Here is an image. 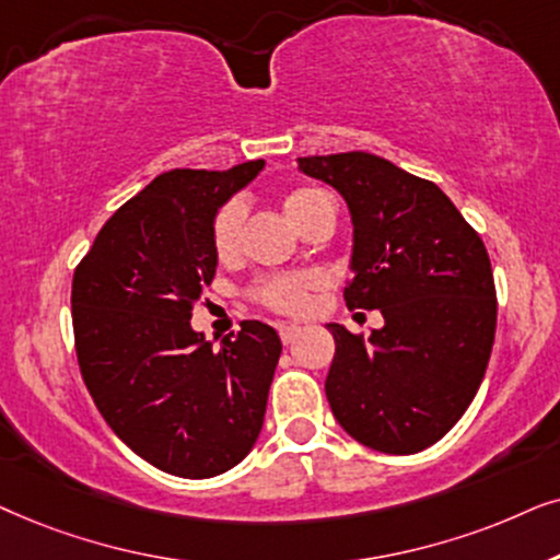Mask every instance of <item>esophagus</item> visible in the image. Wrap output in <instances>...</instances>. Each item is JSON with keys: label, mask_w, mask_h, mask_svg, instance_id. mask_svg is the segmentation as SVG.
<instances>
[{"label": "esophagus", "mask_w": 560, "mask_h": 560, "mask_svg": "<svg viewBox=\"0 0 560 560\" xmlns=\"http://www.w3.org/2000/svg\"><path fill=\"white\" fill-rule=\"evenodd\" d=\"M300 332H302L300 325H279V335H281V342H284V346H292Z\"/></svg>", "instance_id": "1"}]
</instances>
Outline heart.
I'll return each mask as SVG.
<instances>
[{"mask_svg":"<svg viewBox=\"0 0 560 560\" xmlns=\"http://www.w3.org/2000/svg\"><path fill=\"white\" fill-rule=\"evenodd\" d=\"M325 202H330V199H327L323 191L302 186V189L289 191L281 207H284L287 218L302 230L307 225L312 214H315ZM241 233H243V205L233 199V202L220 207L210 228L212 253L220 264H230V260L241 256ZM323 289H325L323 273L292 271V273H276V276H266V279H258L256 284L250 287L248 294L250 300L260 304L264 310H271L276 315L296 317L312 310L315 296L323 292Z\"/></svg>","mask_w":560,"mask_h":560,"instance_id":"1","label":"heart"}]
</instances>
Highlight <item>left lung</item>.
I'll use <instances>...</instances> for the list:
<instances>
[{"mask_svg":"<svg viewBox=\"0 0 560 560\" xmlns=\"http://www.w3.org/2000/svg\"><path fill=\"white\" fill-rule=\"evenodd\" d=\"M300 168L335 186L353 218L346 304L384 315L369 338L327 325L335 420L374 451H424L464 417L487 374L497 330L487 245L441 186L374 153L310 155Z\"/></svg>","mask_w":560,"mask_h":560,"instance_id":"obj_1","label":"left lung"}]
</instances>
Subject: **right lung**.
<instances>
[{
    "instance_id": "obj_1",
    "label": "right lung",
    "mask_w": 560,
    "mask_h": 560,
    "mask_svg": "<svg viewBox=\"0 0 560 560\" xmlns=\"http://www.w3.org/2000/svg\"><path fill=\"white\" fill-rule=\"evenodd\" d=\"M260 168L155 176L104 222L73 271V342L96 409L132 453L184 479H210L248 456L281 355L279 335L258 319L220 348L189 325L218 268V207Z\"/></svg>"
}]
</instances>
